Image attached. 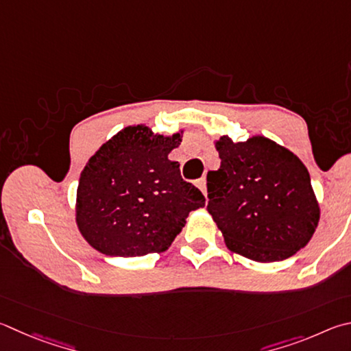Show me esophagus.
Returning a JSON list of instances; mask_svg holds the SVG:
<instances>
[{
  "label": "esophagus",
  "instance_id": "esophagus-1",
  "mask_svg": "<svg viewBox=\"0 0 351 351\" xmlns=\"http://www.w3.org/2000/svg\"><path fill=\"white\" fill-rule=\"evenodd\" d=\"M196 187L201 190V192L204 193V196L207 195V187H206V178H201V180L196 181Z\"/></svg>",
  "mask_w": 351,
  "mask_h": 351
}]
</instances>
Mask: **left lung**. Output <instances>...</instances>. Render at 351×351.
Instances as JSON below:
<instances>
[{
	"label": "left lung",
	"mask_w": 351,
	"mask_h": 351,
	"mask_svg": "<svg viewBox=\"0 0 351 351\" xmlns=\"http://www.w3.org/2000/svg\"><path fill=\"white\" fill-rule=\"evenodd\" d=\"M221 167L208 171L207 210L232 253L278 263L308 244L321 218L310 173L293 152L253 135L213 141Z\"/></svg>",
	"instance_id": "left-lung-1"
}]
</instances>
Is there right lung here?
<instances>
[{
    "mask_svg": "<svg viewBox=\"0 0 351 351\" xmlns=\"http://www.w3.org/2000/svg\"><path fill=\"white\" fill-rule=\"evenodd\" d=\"M184 130L161 135L127 125L95 152L80 175L75 221L87 244L107 256L167 252L189 213L206 197L169 159Z\"/></svg>",
    "mask_w": 351,
    "mask_h": 351,
    "instance_id": "add662e5",
    "label": "right lung"
}]
</instances>
